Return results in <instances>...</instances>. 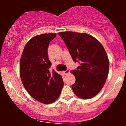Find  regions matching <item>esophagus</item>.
Segmentation results:
<instances>
[{"mask_svg":"<svg viewBox=\"0 0 126 126\" xmlns=\"http://www.w3.org/2000/svg\"><path fill=\"white\" fill-rule=\"evenodd\" d=\"M69 72H70V70H69V69H67V70L64 71V75H67L69 73Z\"/></svg>","mask_w":126,"mask_h":126,"instance_id":"1","label":"esophagus"}]
</instances>
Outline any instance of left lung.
I'll list each match as a JSON object with an SVG mask.
<instances>
[{
  "label": "left lung",
  "mask_w": 126,
  "mask_h": 126,
  "mask_svg": "<svg viewBox=\"0 0 126 126\" xmlns=\"http://www.w3.org/2000/svg\"><path fill=\"white\" fill-rule=\"evenodd\" d=\"M59 35L62 38L75 62L80 66L72 70L76 81L72 88L75 95L89 99L103 88L108 76L109 60L103 46L89 34L67 31Z\"/></svg>",
  "instance_id": "1"
}]
</instances>
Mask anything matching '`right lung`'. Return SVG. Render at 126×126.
<instances>
[{
    "label": "right lung",
    "instance_id": "obj_1",
    "mask_svg": "<svg viewBox=\"0 0 126 126\" xmlns=\"http://www.w3.org/2000/svg\"><path fill=\"white\" fill-rule=\"evenodd\" d=\"M56 36L50 33L32 38L24 47L20 61V76L25 89L32 97L44 104L56 101L64 84L61 75L49 70L51 63L47 50Z\"/></svg>",
    "mask_w": 126,
    "mask_h": 126
}]
</instances>
